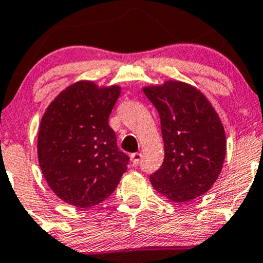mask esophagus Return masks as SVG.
<instances>
[{"label": "esophagus", "mask_w": 263, "mask_h": 263, "mask_svg": "<svg viewBox=\"0 0 263 263\" xmlns=\"http://www.w3.org/2000/svg\"><path fill=\"white\" fill-rule=\"evenodd\" d=\"M141 157H142V155L136 153V154H132L131 155V160H132V164L134 165H139L141 162Z\"/></svg>", "instance_id": "esophagus-1"}]
</instances>
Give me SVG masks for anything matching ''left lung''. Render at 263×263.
<instances>
[{"mask_svg":"<svg viewBox=\"0 0 263 263\" xmlns=\"http://www.w3.org/2000/svg\"><path fill=\"white\" fill-rule=\"evenodd\" d=\"M142 90L159 112L164 140V162L150 176L154 189L175 203L205 194L217 181L227 153L217 110L189 83L173 79Z\"/></svg>","mask_w":263,"mask_h":263,"instance_id":"left-lung-1","label":"left lung"}]
</instances>
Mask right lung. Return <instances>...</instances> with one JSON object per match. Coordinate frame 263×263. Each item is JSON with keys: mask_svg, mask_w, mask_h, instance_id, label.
<instances>
[{"mask_svg": "<svg viewBox=\"0 0 263 263\" xmlns=\"http://www.w3.org/2000/svg\"><path fill=\"white\" fill-rule=\"evenodd\" d=\"M121 87L78 81L50 102L41 117L37 159L58 198L78 208L102 203L115 192L128 157L108 124Z\"/></svg>", "mask_w": 263, "mask_h": 263, "instance_id": "1", "label": "right lung"}]
</instances>
